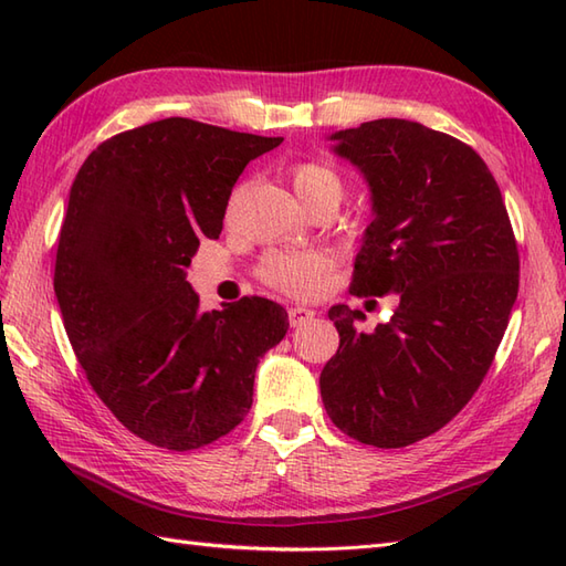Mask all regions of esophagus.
I'll list each match as a JSON object with an SVG mask.
<instances>
[{"mask_svg": "<svg viewBox=\"0 0 566 566\" xmlns=\"http://www.w3.org/2000/svg\"><path fill=\"white\" fill-rule=\"evenodd\" d=\"M286 314H290V326H304V323H308L311 318H314L316 314L311 308H306V306H292L290 311H286Z\"/></svg>", "mask_w": 566, "mask_h": 566, "instance_id": "obj_1", "label": "esophagus"}]
</instances>
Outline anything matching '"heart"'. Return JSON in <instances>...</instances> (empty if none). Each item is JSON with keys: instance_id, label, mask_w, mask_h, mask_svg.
<instances>
[{"instance_id": "1", "label": "heart", "mask_w": 566, "mask_h": 566, "mask_svg": "<svg viewBox=\"0 0 566 566\" xmlns=\"http://www.w3.org/2000/svg\"><path fill=\"white\" fill-rule=\"evenodd\" d=\"M292 185L302 203L328 201L338 207L343 199V179L323 163H298L292 167ZM235 201V199H233ZM331 262L323 252H280L264 255L260 276L264 284L292 296H314L326 282Z\"/></svg>"}]
</instances>
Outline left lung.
Masks as SVG:
<instances>
[{
	"instance_id": "1",
	"label": "left lung",
	"mask_w": 566,
	"mask_h": 566,
	"mask_svg": "<svg viewBox=\"0 0 566 566\" xmlns=\"http://www.w3.org/2000/svg\"><path fill=\"white\" fill-rule=\"evenodd\" d=\"M333 153L365 177L375 219L357 252L355 296L396 294L387 323L328 311L340 347L321 396L345 436L406 448L440 430L482 384L518 296V248L486 163L440 130L377 118L335 130Z\"/></svg>"
}]
</instances>
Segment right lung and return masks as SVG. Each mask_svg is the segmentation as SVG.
I'll return each instance as SVG.
<instances>
[{
    "instance_id": "obj_1",
    "label": "right lung",
    "mask_w": 566,
    "mask_h": 566,
    "mask_svg": "<svg viewBox=\"0 0 566 566\" xmlns=\"http://www.w3.org/2000/svg\"><path fill=\"white\" fill-rule=\"evenodd\" d=\"M282 140L172 116L104 140L72 182L53 280L67 338L106 408L158 448L231 432L290 328L262 296L201 311L187 282L240 172Z\"/></svg>"
}]
</instances>
